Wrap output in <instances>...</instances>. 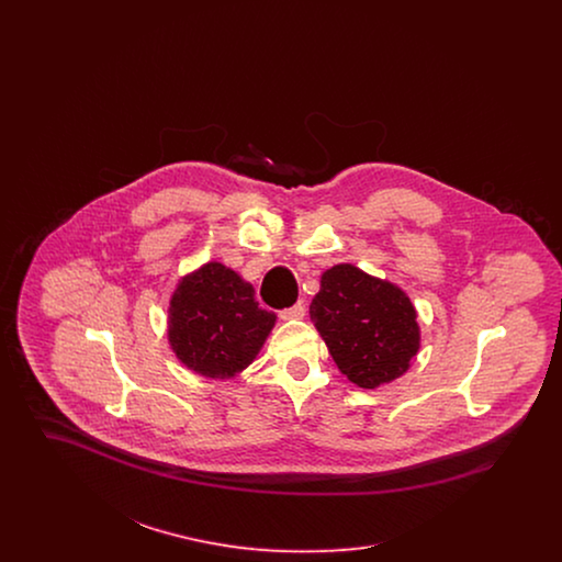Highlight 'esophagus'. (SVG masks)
<instances>
[{
    "instance_id": "esophagus-1",
    "label": "esophagus",
    "mask_w": 562,
    "mask_h": 562,
    "mask_svg": "<svg viewBox=\"0 0 562 562\" xmlns=\"http://www.w3.org/2000/svg\"><path fill=\"white\" fill-rule=\"evenodd\" d=\"M305 316V305L303 303H294L293 307H286L280 312L282 321H301Z\"/></svg>"
}]
</instances>
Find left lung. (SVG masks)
Returning a JSON list of instances; mask_svg holds the SVG:
<instances>
[{"label": "left lung", "instance_id": "left-lung-1", "mask_svg": "<svg viewBox=\"0 0 562 562\" xmlns=\"http://www.w3.org/2000/svg\"><path fill=\"white\" fill-rule=\"evenodd\" d=\"M310 316L339 371L367 390L398 379L419 349L408 296L353 266L322 273Z\"/></svg>", "mask_w": 562, "mask_h": 562}]
</instances>
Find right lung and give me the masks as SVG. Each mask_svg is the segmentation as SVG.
I'll use <instances>...</instances> for the list:
<instances>
[{"instance_id":"1","label":"right lung","mask_w":562,"mask_h":562,"mask_svg":"<svg viewBox=\"0 0 562 562\" xmlns=\"http://www.w3.org/2000/svg\"><path fill=\"white\" fill-rule=\"evenodd\" d=\"M168 339L195 373L225 379L246 369L276 322L259 307L255 289L221 263L188 276L172 294Z\"/></svg>"}]
</instances>
